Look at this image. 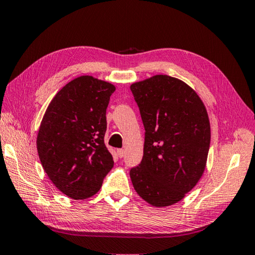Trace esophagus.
Returning <instances> with one entry per match:
<instances>
[{"label": "esophagus", "mask_w": 255, "mask_h": 255, "mask_svg": "<svg viewBox=\"0 0 255 255\" xmlns=\"http://www.w3.org/2000/svg\"><path fill=\"white\" fill-rule=\"evenodd\" d=\"M117 154L120 158H122V157L125 156V149H123V148H119V149H117Z\"/></svg>", "instance_id": "esophagus-1"}]
</instances>
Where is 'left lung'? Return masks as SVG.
<instances>
[{"mask_svg":"<svg viewBox=\"0 0 255 255\" xmlns=\"http://www.w3.org/2000/svg\"><path fill=\"white\" fill-rule=\"evenodd\" d=\"M145 128L143 156L130 169L141 198L152 206L179 202L205 169L211 127L207 112L191 87L158 75L130 86Z\"/></svg>","mask_w":255,"mask_h":255,"instance_id":"left-lung-1","label":"left lung"}]
</instances>
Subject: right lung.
Segmentation results:
<instances>
[{
  "mask_svg": "<svg viewBox=\"0 0 255 255\" xmlns=\"http://www.w3.org/2000/svg\"><path fill=\"white\" fill-rule=\"evenodd\" d=\"M115 90L94 77L76 78L54 96L41 123L36 139L41 164L55 187L73 200L95 195L114 167L105 133Z\"/></svg>",
  "mask_w": 255,
  "mask_h": 255,
  "instance_id": "add662e5",
  "label": "right lung"
}]
</instances>
